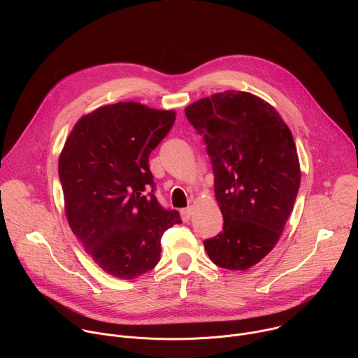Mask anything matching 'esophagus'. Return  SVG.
<instances>
[{"mask_svg":"<svg viewBox=\"0 0 358 358\" xmlns=\"http://www.w3.org/2000/svg\"><path fill=\"white\" fill-rule=\"evenodd\" d=\"M192 213H194V208H192V207H188V208L181 210V211H180V214H181L182 221H184V222L189 221V220H191V217H192Z\"/></svg>","mask_w":358,"mask_h":358,"instance_id":"obj_1","label":"esophagus"}]
</instances>
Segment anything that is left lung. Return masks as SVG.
<instances>
[{
	"label": "left lung",
	"mask_w": 358,
	"mask_h": 358,
	"mask_svg": "<svg viewBox=\"0 0 358 358\" xmlns=\"http://www.w3.org/2000/svg\"><path fill=\"white\" fill-rule=\"evenodd\" d=\"M214 170L224 228L203 241L220 268L246 271L278 243L300 187L292 131L276 109L248 92L225 90L185 108Z\"/></svg>",
	"instance_id": "1"
}]
</instances>
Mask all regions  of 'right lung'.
Masks as SVG:
<instances>
[{"label": "right lung", "mask_w": 358, "mask_h": 358, "mask_svg": "<svg viewBox=\"0 0 358 358\" xmlns=\"http://www.w3.org/2000/svg\"><path fill=\"white\" fill-rule=\"evenodd\" d=\"M176 122L174 110L119 101L82 116L59 156L65 214L94 264L131 280L155 268L160 239L181 224L155 194L148 156ZM151 186L150 194L143 195Z\"/></svg>", "instance_id": "right-lung-1"}]
</instances>
